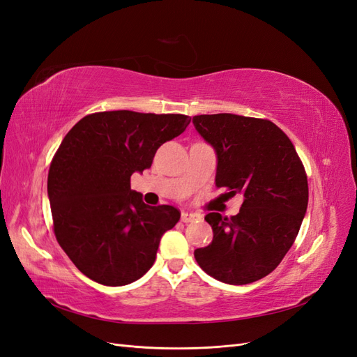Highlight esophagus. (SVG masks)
<instances>
[{"label":"esophagus","instance_id":"1","mask_svg":"<svg viewBox=\"0 0 357 357\" xmlns=\"http://www.w3.org/2000/svg\"><path fill=\"white\" fill-rule=\"evenodd\" d=\"M199 215L197 213H188V211H183L181 213V222L185 223H189V222H193L195 219H198Z\"/></svg>","mask_w":357,"mask_h":357}]
</instances>
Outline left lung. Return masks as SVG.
I'll return each mask as SVG.
<instances>
[{
	"mask_svg": "<svg viewBox=\"0 0 357 357\" xmlns=\"http://www.w3.org/2000/svg\"><path fill=\"white\" fill-rule=\"evenodd\" d=\"M192 122L218 156L215 186L244 198L231 219L205 215L213 241L193 255L222 283H253L274 271L299 232L308 205L304 165L289 137L266 119L220 113Z\"/></svg>",
	"mask_w": 357,
	"mask_h": 357,
	"instance_id": "left-lung-1",
	"label": "left lung"
}]
</instances>
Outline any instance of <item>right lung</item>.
Returning a JSON list of instances; mask_svg holds the SVG:
<instances>
[{
  "mask_svg": "<svg viewBox=\"0 0 357 357\" xmlns=\"http://www.w3.org/2000/svg\"><path fill=\"white\" fill-rule=\"evenodd\" d=\"M189 123L185 114L101 112L84 116L62 139L47 176L53 231L86 277L125 286L152 268L180 211L144 204L131 176L152 167L156 150Z\"/></svg>",
  "mask_w": 357,
  "mask_h": 357,
  "instance_id": "obj_1",
  "label": "right lung"
}]
</instances>
